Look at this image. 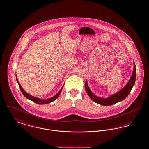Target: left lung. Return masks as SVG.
Listing matches in <instances>:
<instances>
[{"mask_svg":"<svg viewBox=\"0 0 149 149\" xmlns=\"http://www.w3.org/2000/svg\"><path fill=\"white\" fill-rule=\"evenodd\" d=\"M134 68L133 70V72L132 74L131 77L129 80L127 84L122 89L115 93L113 95H111L107 98H101L97 96L90 89L88 86L87 81L86 80L85 83V88L86 92L89 97L97 104L104 106H110L114 105L116 103H118L120 101H122L124 100L131 91L132 87L134 86L136 78V65L135 63L133 61Z\"/></svg>","mask_w":149,"mask_h":149,"instance_id":"8db88e82","label":"left lung"}]
</instances>
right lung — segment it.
<instances>
[{"label": "right lung", "mask_w": 149, "mask_h": 149, "mask_svg": "<svg viewBox=\"0 0 149 149\" xmlns=\"http://www.w3.org/2000/svg\"><path fill=\"white\" fill-rule=\"evenodd\" d=\"M16 80H17V81L18 84V86L19 87V88L21 89V91L22 92V93L23 94V95L26 98L33 101L34 102H35L38 104H39V105H43V104H49V103H51V102L54 101V100H56L58 96H60L61 92L62 89L64 86V84L63 85L62 87L61 88V89L60 90V91L54 96L51 97V98H48V99H45V100H42V99H40V98H37V97H35L33 96L30 95H29V93H27L26 91H25V90L22 88L21 86L20 85L19 83L18 82V80L17 78V77H16Z\"/></svg>", "instance_id": "add662e5"}]
</instances>
